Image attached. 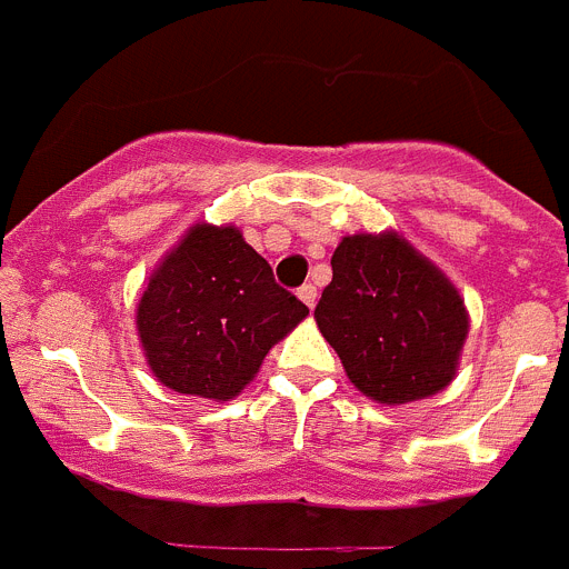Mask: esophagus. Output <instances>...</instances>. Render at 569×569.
I'll use <instances>...</instances> for the list:
<instances>
[{"instance_id": "obj_1", "label": "esophagus", "mask_w": 569, "mask_h": 569, "mask_svg": "<svg viewBox=\"0 0 569 569\" xmlns=\"http://www.w3.org/2000/svg\"><path fill=\"white\" fill-rule=\"evenodd\" d=\"M316 296H319V293H316L313 284H301V288H299V299L305 301L310 310H313V305H316Z\"/></svg>"}]
</instances>
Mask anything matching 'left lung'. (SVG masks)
Wrapping results in <instances>:
<instances>
[{"label":"left lung","mask_w":569,"mask_h":569,"mask_svg":"<svg viewBox=\"0 0 569 569\" xmlns=\"http://www.w3.org/2000/svg\"><path fill=\"white\" fill-rule=\"evenodd\" d=\"M330 264L313 319L356 390L390 407L441 393L470 333L445 270L399 230L345 236Z\"/></svg>","instance_id":"8db88e82"}]
</instances>
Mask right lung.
<instances>
[{
  "instance_id": "1",
  "label": "right lung",
  "mask_w": 569,
  "mask_h": 569,
  "mask_svg": "<svg viewBox=\"0 0 569 569\" xmlns=\"http://www.w3.org/2000/svg\"><path fill=\"white\" fill-rule=\"evenodd\" d=\"M305 316L236 224L196 222L144 281L136 333L156 381L230 401Z\"/></svg>"
}]
</instances>
